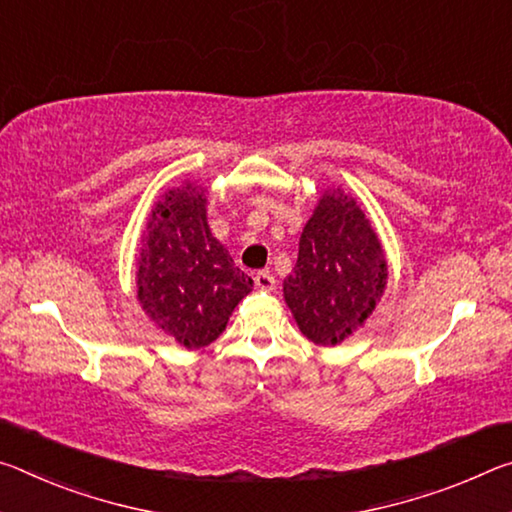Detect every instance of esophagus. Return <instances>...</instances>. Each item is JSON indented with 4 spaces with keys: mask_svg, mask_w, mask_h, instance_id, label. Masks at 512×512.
Masks as SVG:
<instances>
[{
    "mask_svg": "<svg viewBox=\"0 0 512 512\" xmlns=\"http://www.w3.org/2000/svg\"><path fill=\"white\" fill-rule=\"evenodd\" d=\"M254 283H256L258 290H267V292L274 290V286H276V281H274V276H272L270 270L256 272V274H254Z\"/></svg>",
    "mask_w": 512,
    "mask_h": 512,
    "instance_id": "obj_1",
    "label": "esophagus"
}]
</instances>
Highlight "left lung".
I'll return each mask as SVG.
<instances>
[{"label": "left lung", "instance_id": "left-lung-1", "mask_svg": "<svg viewBox=\"0 0 512 512\" xmlns=\"http://www.w3.org/2000/svg\"><path fill=\"white\" fill-rule=\"evenodd\" d=\"M388 288V258L370 217L340 186L324 188L301 231L283 299L299 331L335 347L367 322Z\"/></svg>", "mask_w": 512, "mask_h": 512}]
</instances>
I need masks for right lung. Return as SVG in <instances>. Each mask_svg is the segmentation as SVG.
<instances>
[{
  "mask_svg": "<svg viewBox=\"0 0 512 512\" xmlns=\"http://www.w3.org/2000/svg\"><path fill=\"white\" fill-rule=\"evenodd\" d=\"M206 188L181 181L156 199L142 226L136 258V299L156 329L186 349L208 347L254 281L213 238Z\"/></svg>",
  "mask_w": 512,
  "mask_h": 512,
  "instance_id": "obj_1",
  "label": "right lung"
}]
</instances>
